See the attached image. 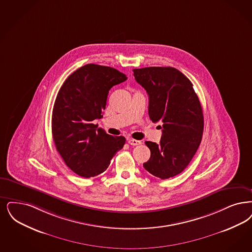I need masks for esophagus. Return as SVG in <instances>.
Instances as JSON below:
<instances>
[{
  "instance_id": "esophagus-1",
  "label": "esophagus",
  "mask_w": 252,
  "mask_h": 252,
  "mask_svg": "<svg viewBox=\"0 0 252 252\" xmlns=\"http://www.w3.org/2000/svg\"><path fill=\"white\" fill-rule=\"evenodd\" d=\"M128 143H129L130 145L135 146V145H140V144H141V141L135 140V139H128Z\"/></svg>"
}]
</instances>
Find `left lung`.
<instances>
[{"mask_svg":"<svg viewBox=\"0 0 252 252\" xmlns=\"http://www.w3.org/2000/svg\"><path fill=\"white\" fill-rule=\"evenodd\" d=\"M135 80L149 96L152 122L160 123V142L145 141L151 151L143 167L151 174L168 179L184 171L201 143L203 114L193 84L174 67L151 66L133 69Z\"/></svg>","mask_w":252,"mask_h":252,"instance_id":"8db88e82","label":"left lung"}]
</instances>
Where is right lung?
I'll list each match as a JSON object with an SVG mask.
<instances>
[{"label": "right lung", "mask_w": 252, "mask_h": 252, "mask_svg": "<svg viewBox=\"0 0 252 252\" xmlns=\"http://www.w3.org/2000/svg\"><path fill=\"white\" fill-rule=\"evenodd\" d=\"M110 66L88 63L62 85L52 110L51 130L56 149L68 168L84 178L106 171L126 138L113 137L94 125L103 117L109 91L126 81Z\"/></svg>", "instance_id": "obj_1"}]
</instances>
